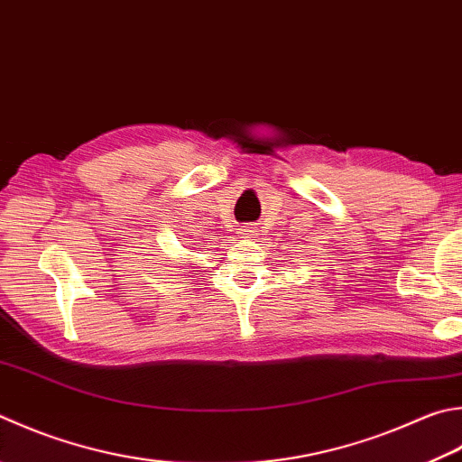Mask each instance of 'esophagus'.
I'll return each instance as SVG.
<instances>
[{
    "instance_id": "1",
    "label": "esophagus",
    "mask_w": 462,
    "mask_h": 462,
    "mask_svg": "<svg viewBox=\"0 0 462 462\" xmlns=\"http://www.w3.org/2000/svg\"><path fill=\"white\" fill-rule=\"evenodd\" d=\"M239 233L245 235L247 239H251V237H255V235H257V227H255V225H243V227L239 229Z\"/></svg>"
}]
</instances>
